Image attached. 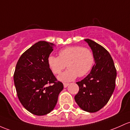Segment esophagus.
I'll use <instances>...</instances> for the list:
<instances>
[{
    "label": "esophagus",
    "mask_w": 130,
    "mask_h": 130,
    "mask_svg": "<svg viewBox=\"0 0 130 130\" xmlns=\"http://www.w3.org/2000/svg\"><path fill=\"white\" fill-rule=\"evenodd\" d=\"M68 85H69V83H63L64 88H67V87L68 86Z\"/></svg>",
    "instance_id": "1"
}]
</instances>
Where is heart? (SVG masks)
Segmentation results:
<instances>
[{"instance_id":"1","label":"heart","mask_w":130,"mask_h":130,"mask_svg":"<svg viewBox=\"0 0 130 130\" xmlns=\"http://www.w3.org/2000/svg\"><path fill=\"white\" fill-rule=\"evenodd\" d=\"M47 63L55 75H59L67 65L68 69L58 78L62 81H71L77 76L83 77L90 72L94 63V56L88 48L78 45L70 46L59 51L58 57L49 55Z\"/></svg>"}]
</instances>
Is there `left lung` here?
Here are the masks:
<instances>
[{
  "mask_svg": "<svg viewBox=\"0 0 130 130\" xmlns=\"http://www.w3.org/2000/svg\"><path fill=\"white\" fill-rule=\"evenodd\" d=\"M94 56L95 63L90 73L77 82L79 91L75 100L86 112H96L109 102L115 88L117 70L109 52L94 41L85 39Z\"/></svg>",
  "mask_w": 130,
  "mask_h": 130,
  "instance_id": "1",
  "label": "left lung"
}]
</instances>
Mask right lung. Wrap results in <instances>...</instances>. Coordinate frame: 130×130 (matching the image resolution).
Instances as JSON below:
<instances>
[{
  "instance_id": "obj_1",
  "label": "right lung",
  "mask_w": 130,
  "mask_h": 130,
  "mask_svg": "<svg viewBox=\"0 0 130 130\" xmlns=\"http://www.w3.org/2000/svg\"><path fill=\"white\" fill-rule=\"evenodd\" d=\"M52 43L39 41L25 51L17 62L13 79L17 95L26 109L36 115L50 113L57 102L63 85L47 63Z\"/></svg>"
}]
</instances>
